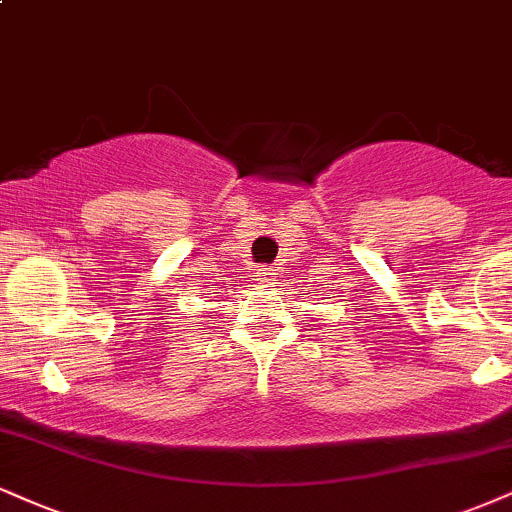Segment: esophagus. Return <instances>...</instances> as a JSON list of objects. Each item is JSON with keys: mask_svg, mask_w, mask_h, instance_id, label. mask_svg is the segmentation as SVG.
Segmentation results:
<instances>
[{"mask_svg": "<svg viewBox=\"0 0 512 512\" xmlns=\"http://www.w3.org/2000/svg\"><path fill=\"white\" fill-rule=\"evenodd\" d=\"M257 279L255 281H260V283H267L269 279H272V269H257Z\"/></svg>", "mask_w": 512, "mask_h": 512, "instance_id": "34e87169", "label": "esophagus"}]
</instances>
